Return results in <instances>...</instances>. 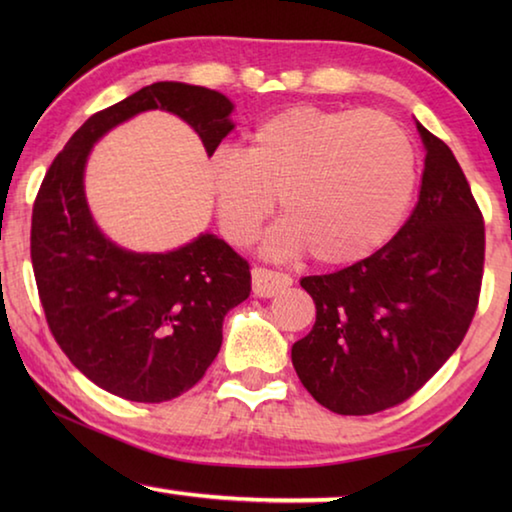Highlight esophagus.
I'll use <instances>...</instances> for the list:
<instances>
[{"label": "esophagus", "instance_id": "1", "mask_svg": "<svg viewBox=\"0 0 512 512\" xmlns=\"http://www.w3.org/2000/svg\"><path fill=\"white\" fill-rule=\"evenodd\" d=\"M293 280L291 275L273 271V268L255 266L253 268V291L259 298H273L277 293L291 287Z\"/></svg>", "mask_w": 512, "mask_h": 512}]
</instances>
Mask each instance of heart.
<instances>
[{"mask_svg": "<svg viewBox=\"0 0 512 512\" xmlns=\"http://www.w3.org/2000/svg\"><path fill=\"white\" fill-rule=\"evenodd\" d=\"M413 187L409 135L375 110L287 108L250 133L246 151L223 149L212 158L216 214L232 244H253L280 196L287 219L266 250L309 248L323 264L359 262L386 244Z\"/></svg>", "mask_w": 512, "mask_h": 512, "instance_id": "1", "label": "heart"}]
</instances>
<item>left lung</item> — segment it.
I'll return each mask as SVG.
<instances>
[{
    "mask_svg": "<svg viewBox=\"0 0 512 512\" xmlns=\"http://www.w3.org/2000/svg\"><path fill=\"white\" fill-rule=\"evenodd\" d=\"M427 158L413 212L377 253L300 280L316 305L291 348L302 386L339 415L418 393L465 339L479 307L485 223L449 146L418 124Z\"/></svg>",
    "mask_w": 512,
    "mask_h": 512,
    "instance_id": "1",
    "label": "left lung"
}]
</instances>
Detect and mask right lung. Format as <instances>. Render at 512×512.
<instances>
[{
  "label": "right lung",
  "instance_id": "right-lung-1",
  "mask_svg": "<svg viewBox=\"0 0 512 512\" xmlns=\"http://www.w3.org/2000/svg\"><path fill=\"white\" fill-rule=\"evenodd\" d=\"M169 110L214 153L232 131V103L187 83H153L94 112L45 173L31 216V262L60 350L103 391L158 404L203 379L223 341V318L250 296V264L201 235L173 253H131L94 225L83 194L92 144L144 110Z\"/></svg>",
  "mask_w": 512,
  "mask_h": 512
}]
</instances>
